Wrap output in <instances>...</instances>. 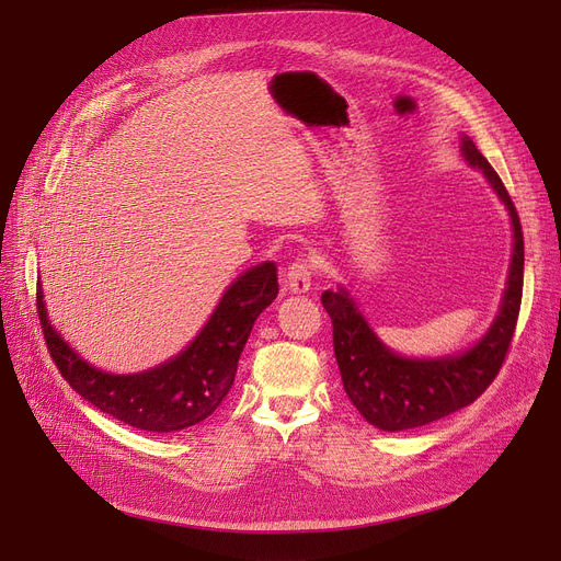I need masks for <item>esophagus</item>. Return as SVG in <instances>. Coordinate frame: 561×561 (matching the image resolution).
<instances>
[{"label": "esophagus", "instance_id": "obj_1", "mask_svg": "<svg viewBox=\"0 0 561 561\" xmlns=\"http://www.w3.org/2000/svg\"><path fill=\"white\" fill-rule=\"evenodd\" d=\"M311 277H313V261L309 256H300L288 265V271L284 275V286L290 290V294H307L311 286Z\"/></svg>", "mask_w": 561, "mask_h": 561}]
</instances>
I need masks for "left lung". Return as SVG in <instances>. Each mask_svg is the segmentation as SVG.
Masks as SVG:
<instances>
[{
	"mask_svg": "<svg viewBox=\"0 0 561 561\" xmlns=\"http://www.w3.org/2000/svg\"><path fill=\"white\" fill-rule=\"evenodd\" d=\"M462 158L481 169L497 197L504 202L514 225V254H511L506 290L491 330L479 344L460 355L435 359H410L389 351L374 334L355 307L348 290H325L321 302L332 319L334 357L341 382L359 415L382 431H408L443 420L451 412L477 401L502 369L514 336L523 300L525 242L514 202L470 137L460 141Z\"/></svg>",
	"mask_w": 561,
	"mask_h": 561,
	"instance_id": "obj_1",
	"label": "left lung"
}]
</instances>
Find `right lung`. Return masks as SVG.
I'll list each match as a JSON object with an SVG mask.
<instances>
[{
    "label": "right lung",
    "instance_id": "obj_1",
    "mask_svg": "<svg viewBox=\"0 0 561 561\" xmlns=\"http://www.w3.org/2000/svg\"><path fill=\"white\" fill-rule=\"evenodd\" d=\"M277 294V265L273 261L254 265L227 288L204 330L183 353L130 376L95 369L66 344L47 321L41 284L36 309L50 357L82 399L128 426L174 433L210 417L229 394L254 321Z\"/></svg>",
    "mask_w": 561,
    "mask_h": 561
}]
</instances>
